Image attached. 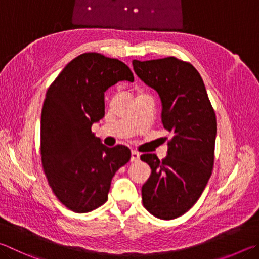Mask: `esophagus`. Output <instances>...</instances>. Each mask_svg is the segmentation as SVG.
I'll return each mask as SVG.
<instances>
[{
    "instance_id": "esophagus-1",
    "label": "esophagus",
    "mask_w": 259,
    "mask_h": 259,
    "mask_svg": "<svg viewBox=\"0 0 259 259\" xmlns=\"http://www.w3.org/2000/svg\"><path fill=\"white\" fill-rule=\"evenodd\" d=\"M140 158V154L138 152H136V150H133L131 152V162H138Z\"/></svg>"
}]
</instances>
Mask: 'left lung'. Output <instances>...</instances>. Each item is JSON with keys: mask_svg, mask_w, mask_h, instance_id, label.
Segmentation results:
<instances>
[{"mask_svg": "<svg viewBox=\"0 0 259 259\" xmlns=\"http://www.w3.org/2000/svg\"><path fill=\"white\" fill-rule=\"evenodd\" d=\"M137 76L158 93L162 122L172 135L167 156H140L152 168L142 188L145 208L162 220L189 210L203 194L214 165L216 116L199 72L175 56L133 61Z\"/></svg>", "mask_w": 259, "mask_h": 259, "instance_id": "obj_1", "label": "left lung"}]
</instances>
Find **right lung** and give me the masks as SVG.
<instances>
[{
	"instance_id": "add662e5",
	"label": "right lung",
	"mask_w": 259,
	"mask_h": 259,
	"mask_svg": "<svg viewBox=\"0 0 259 259\" xmlns=\"http://www.w3.org/2000/svg\"><path fill=\"white\" fill-rule=\"evenodd\" d=\"M122 80L134 81L128 65L100 53H83L65 65L46 92L41 164L54 195L76 213L104 204L112 178L130 161L128 147H106L92 133L93 123L105 114L104 93Z\"/></svg>"
}]
</instances>
